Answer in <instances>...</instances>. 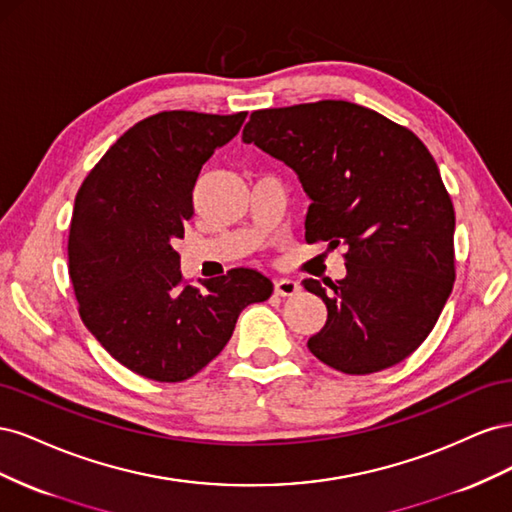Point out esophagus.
<instances>
[{"label":"esophagus","mask_w":512,"mask_h":512,"mask_svg":"<svg viewBox=\"0 0 512 512\" xmlns=\"http://www.w3.org/2000/svg\"><path fill=\"white\" fill-rule=\"evenodd\" d=\"M299 292V284L288 277H277L275 280V294L277 297H292V294Z\"/></svg>","instance_id":"obj_1"}]
</instances>
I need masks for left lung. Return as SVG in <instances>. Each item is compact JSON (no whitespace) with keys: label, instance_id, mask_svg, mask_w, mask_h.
<instances>
[{"label":"left lung","instance_id":"1","mask_svg":"<svg viewBox=\"0 0 512 512\" xmlns=\"http://www.w3.org/2000/svg\"><path fill=\"white\" fill-rule=\"evenodd\" d=\"M243 141L288 164L312 200L305 241L346 247L344 280L303 282L327 305L307 348L342 374L421 346L455 284V209L421 138L371 108L320 100L250 115Z\"/></svg>","mask_w":512,"mask_h":512}]
</instances>
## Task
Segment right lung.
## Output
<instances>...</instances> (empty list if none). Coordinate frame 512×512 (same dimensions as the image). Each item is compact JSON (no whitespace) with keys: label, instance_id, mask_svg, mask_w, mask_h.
<instances>
[{"label":"right lung","instance_id":"obj_1","mask_svg":"<svg viewBox=\"0 0 512 512\" xmlns=\"http://www.w3.org/2000/svg\"><path fill=\"white\" fill-rule=\"evenodd\" d=\"M247 113L162 111L117 138L74 200L68 273L85 327L134 374L183 382L218 356L250 303L273 282L237 267L190 286L175 241L192 218V190L213 151Z\"/></svg>","mask_w":512,"mask_h":512}]
</instances>
